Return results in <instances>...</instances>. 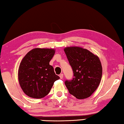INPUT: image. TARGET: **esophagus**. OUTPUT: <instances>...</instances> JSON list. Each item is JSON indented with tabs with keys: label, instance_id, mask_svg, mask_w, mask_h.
<instances>
[{
	"label": "esophagus",
	"instance_id": "34e87169",
	"mask_svg": "<svg viewBox=\"0 0 124 124\" xmlns=\"http://www.w3.org/2000/svg\"><path fill=\"white\" fill-rule=\"evenodd\" d=\"M59 76H60V78L61 79H62V78H63V74H61L59 75Z\"/></svg>",
	"mask_w": 124,
	"mask_h": 124
}]
</instances>
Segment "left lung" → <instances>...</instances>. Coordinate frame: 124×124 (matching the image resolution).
<instances>
[{
	"instance_id": "left-lung-1",
	"label": "left lung",
	"mask_w": 124,
	"mask_h": 124,
	"mask_svg": "<svg viewBox=\"0 0 124 124\" xmlns=\"http://www.w3.org/2000/svg\"><path fill=\"white\" fill-rule=\"evenodd\" d=\"M64 52L74 73L72 80L65 85L69 93L78 99L89 97L101 82L102 75L99 57L80 47H67Z\"/></svg>"
}]
</instances>
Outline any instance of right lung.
Segmentation results:
<instances>
[{
  "instance_id": "1",
  "label": "right lung",
  "mask_w": 124,
  "mask_h": 124,
  "mask_svg": "<svg viewBox=\"0 0 124 124\" xmlns=\"http://www.w3.org/2000/svg\"><path fill=\"white\" fill-rule=\"evenodd\" d=\"M53 49L35 48L29 52L20 63L18 80L23 92L33 98L47 95L56 80L60 79L49 65Z\"/></svg>"
}]
</instances>
